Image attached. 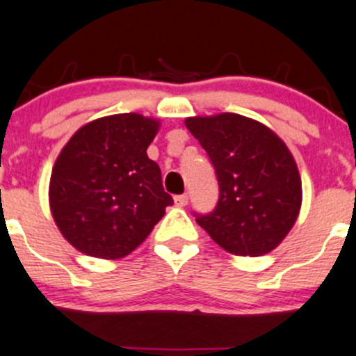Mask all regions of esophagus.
I'll list each match as a JSON object with an SVG mask.
<instances>
[{
    "mask_svg": "<svg viewBox=\"0 0 356 356\" xmlns=\"http://www.w3.org/2000/svg\"><path fill=\"white\" fill-rule=\"evenodd\" d=\"M175 204H177V206H179V207L186 206V204H188V195H186V193L177 195V197H175Z\"/></svg>",
    "mask_w": 356,
    "mask_h": 356,
    "instance_id": "obj_1",
    "label": "esophagus"
}]
</instances>
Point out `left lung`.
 Segmentation results:
<instances>
[{
	"instance_id": "left-lung-1",
	"label": "left lung",
	"mask_w": 356,
	"mask_h": 356,
	"mask_svg": "<svg viewBox=\"0 0 356 356\" xmlns=\"http://www.w3.org/2000/svg\"><path fill=\"white\" fill-rule=\"evenodd\" d=\"M206 150L220 197L195 221L225 251L261 256L284 241L301 207V178L286 143L266 126L238 114L188 118Z\"/></svg>"
}]
</instances>
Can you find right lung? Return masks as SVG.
Here are the masks:
<instances>
[{
	"instance_id": "obj_1",
	"label": "right lung",
	"mask_w": 356,
	"mask_h": 356,
	"mask_svg": "<svg viewBox=\"0 0 356 356\" xmlns=\"http://www.w3.org/2000/svg\"><path fill=\"white\" fill-rule=\"evenodd\" d=\"M159 122L115 114L88 122L60 152L50 207L63 237L93 258L135 251L173 204L161 170L147 156Z\"/></svg>"
}]
</instances>
